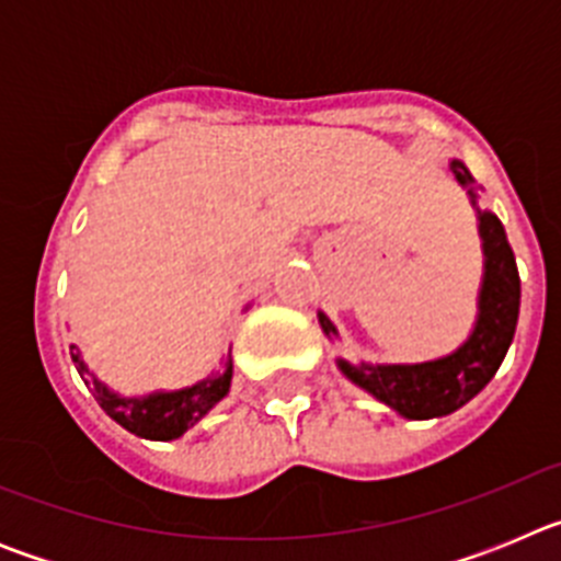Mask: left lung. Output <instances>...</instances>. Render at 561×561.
<instances>
[{
	"label": "left lung",
	"instance_id": "1",
	"mask_svg": "<svg viewBox=\"0 0 561 561\" xmlns=\"http://www.w3.org/2000/svg\"><path fill=\"white\" fill-rule=\"evenodd\" d=\"M449 171L474 207L483 250L478 314L469 336L449 354L424 362H348L342 356L334 359L345 379L410 421L440 419L472 401L497 374L519 317L517 261L503 225L492 210L478 205L480 187L474 185L469 168L460 160H449ZM317 320L329 340H340V331L323 311H317Z\"/></svg>",
	"mask_w": 561,
	"mask_h": 561
}]
</instances>
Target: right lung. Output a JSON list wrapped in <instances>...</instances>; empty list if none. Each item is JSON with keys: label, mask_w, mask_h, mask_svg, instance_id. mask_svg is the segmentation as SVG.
Instances as JSON below:
<instances>
[{"label": "right lung", "mask_w": 561, "mask_h": 561, "mask_svg": "<svg viewBox=\"0 0 561 561\" xmlns=\"http://www.w3.org/2000/svg\"><path fill=\"white\" fill-rule=\"evenodd\" d=\"M247 309H250V304L244 306V311ZM230 351H227V356H221L219 370H213L207 379L193 381L187 388L151 390V393L146 396H123L117 393V390L108 388L106 381H101L92 370H89L78 345H69V354H72L78 374L87 381V388L92 390V396H95V401L103 408V413H106L108 419L117 421L123 430L148 440L182 438L193 424H199V421L230 393Z\"/></svg>", "instance_id": "1"}]
</instances>
